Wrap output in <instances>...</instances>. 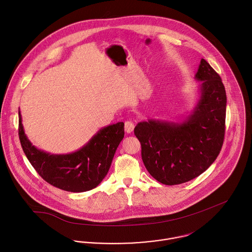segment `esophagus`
<instances>
[{
  "instance_id": "esophagus-1",
  "label": "esophagus",
  "mask_w": 252,
  "mask_h": 252,
  "mask_svg": "<svg viewBox=\"0 0 252 252\" xmlns=\"http://www.w3.org/2000/svg\"><path fill=\"white\" fill-rule=\"evenodd\" d=\"M134 128H135V126H134L133 122H131V121H126L125 122V131H126V133H128V134L132 133L134 131Z\"/></svg>"
}]
</instances>
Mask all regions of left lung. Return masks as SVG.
<instances>
[{"instance_id": "8db88e82", "label": "left lung", "mask_w": 252, "mask_h": 252, "mask_svg": "<svg viewBox=\"0 0 252 252\" xmlns=\"http://www.w3.org/2000/svg\"><path fill=\"white\" fill-rule=\"evenodd\" d=\"M192 111L178 122L149 118L135 127L148 173L166 185L193 180L216 161L224 140L227 97L219 74L202 59Z\"/></svg>"}]
</instances>
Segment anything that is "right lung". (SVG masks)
I'll return each mask as SVG.
<instances>
[{
  "label": "right lung",
  "instance_id": "right-lung-1",
  "mask_svg": "<svg viewBox=\"0 0 252 252\" xmlns=\"http://www.w3.org/2000/svg\"><path fill=\"white\" fill-rule=\"evenodd\" d=\"M18 114L19 140L26 157L43 180L69 192H85L97 187L107 176L114 153L124 138V123L117 122L100 129L74 152L52 154L30 142L20 110Z\"/></svg>",
  "mask_w": 252,
  "mask_h": 252
}]
</instances>
